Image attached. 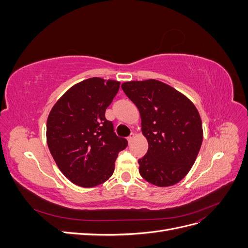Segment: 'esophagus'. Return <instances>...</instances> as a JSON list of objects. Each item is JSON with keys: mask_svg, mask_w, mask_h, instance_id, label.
<instances>
[{"mask_svg": "<svg viewBox=\"0 0 248 248\" xmlns=\"http://www.w3.org/2000/svg\"><path fill=\"white\" fill-rule=\"evenodd\" d=\"M134 137H136V134H134V133H131L130 136H129L128 138H127V140H128V141L130 142V141H131V140L134 139Z\"/></svg>", "mask_w": 248, "mask_h": 248, "instance_id": "esophagus-1", "label": "esophagus"}]
</instances>
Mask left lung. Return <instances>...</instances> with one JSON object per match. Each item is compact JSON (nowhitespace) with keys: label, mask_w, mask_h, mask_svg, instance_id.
<instances>
[{"label":"left lung","mask_w":248,"mask_h":248,"mask_svg":"<svg viewBox=\"0 0 248 248\" xmlns=\"http://www.w3.org/2000/svg\"><path fill=\"white\" fill-rule=\"evenodd\" d=\"M126 96L136 104L141 131L149 148L139 159L140 174L159 187L175 185L196 161L202 141V126L194 104L167 84L148 79L122 84Z\"/></svg>","instance_id":"left-lung-1"}]
</instances>
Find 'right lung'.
Returning a JSON list of instances; mask_svg holds the SVG:
<instances>
[{"label": "right lung", "instance_id": "right-lung-1", "mask_svg": "<svg viewBox=\"0 0 248 248\" xmlns=\"http://www.w3.org/2000/svg\"><path fill=\"white\" fill-rule=\"evenodd\" d=\"M119 88L116 80L88 78L70 88L49 112L50 154L65 177L78 186L93 187L108 180L118 153L128 144L106 119Z\"/></svg>", "mask_w": 248, "mask_h": 248}]
</instances>
